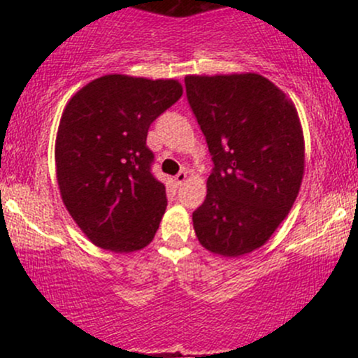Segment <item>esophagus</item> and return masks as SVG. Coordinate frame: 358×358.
Instances as JSON below:
<instances>
[{"label": "esophagus", "mask_w": 358, "mask_h": 358, "mask_svg": "<svg viewBox=\"0 0 358 358\" xmlns=\"http://www.w3.org/2000/svg\"><path fill=\"white\" fill-rule=\"evenodd\" d=\"M185 182H187V171L183 170V171H180V173L175 176V183L178 185V187H182Z\"/></svg>", "instance_id": "1"}]
</instances>
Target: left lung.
Listing matches in <instances>:
<instances>
[{
  "label": "left lung",
  "instance_id": "8db88e82",
  "mask_svg": "<svg viewBox=\"0 0 358 358\" xmlns=\"http://www.w3.org/2000/svg\"><path fill=\"white\" fill-rule=\"evenodd\" d=\"M187 96L213 159L193 229L222 257L271 239L305 175V136L293 101L254 72L187 76Z\"/></svg>",
  "mask_w": 358,
  "mask_h": 358
}]
</instances>
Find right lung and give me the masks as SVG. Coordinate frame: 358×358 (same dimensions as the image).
<instances>
[{"instance_id":"right-lung-1","label":"right lung","mask_w":358,"mask_h":358,"mask_svg":"<svg viewBox=\"0 0 358 358\" xmlns=\"http://www.w3.org/2000/svg\"><path fill=\"white\" fill-rule=\"evenodd\" d=\"M176 79L108 73L69 99L55 139L62 202L97 248L127 254L153 241L166 210L151 175L150 124L182 97Z\"/></svg>"}]
</instances>
